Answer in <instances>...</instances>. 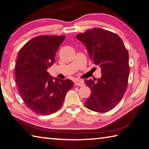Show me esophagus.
<instances>
[{
    "mask_svg": "<svg viewBox=\"0 0 149 149\" xmlns=\"http://www.w3.org/2000/svg\"><path fill=\"white\" fill-rule=\"evenodd\" d=\"M75 86H80V87H82L84 86V84L82 81L81 80H76L75 81Z\"/></svg>",
    "mask_w": 149,
    "mask_h": 149,
    "instance_id": "1",
    "label": "esophagus"
}]
</instances>
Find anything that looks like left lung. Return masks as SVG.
Here are the masks:
<instances>
[{
    "instance_id": "8db88e82",
    "label": "left lung",
    "mask_w": 149,
    "mask_h": 149,
    "mask_svg": "<svg viewBox=\"0 0 149 149\" xmlns=\"http://www.w3.org/2000/svg\"><path fill=\"white\" fill-rule=\"evenodd\" d=\"M76 37L86 47L93 63L101 68V78L85 80L91 91L85 105L98 113L108 112L120 102L127 89L128 51L119 36L102 28L89 29Z\"/></svg>"
}]
</instances>
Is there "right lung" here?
Returning a JSON list of instances; mask_svg holds the SVG:
<instances>
[{
  "label": "right lung",
  "instance_id": "1",
  "mask_svg": "<svg viewBox=\"0 0 149 149\" xmlns=\"http://www.w3.org/2000/svg\"><path fill=\"white\" fill-rule=\"evenodd\" d=\"M65 36L40 35L21 48L15 76L24 102L32 111L49 115L61 107L67 92L73 86L69 79L50 76L47 69L55 62V54Z\"/></svg>",
  "mask_w": 149,
  "mask_h": 149
}]
</instances>
